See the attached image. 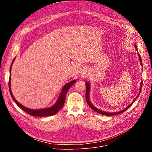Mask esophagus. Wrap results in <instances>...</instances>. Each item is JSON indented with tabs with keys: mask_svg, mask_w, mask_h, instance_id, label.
I'll list each match as a JSON object with an SVG mask.
<instances>
[{
	"mask_svg": "<svg viewBox=\"0 0 152 152\" xmlns=\"http://www.w3.org/2000/svg\"><path fill=\"white\" fill-rule=\"evenodd\" d=\"M88 72L85 69L83 70H82V72H81V76H83V77H86L88 76Z\"/></svg>",
	"mask_w": 152,
	"mask_h": 152,
	"instance_id": "obj_1",
	"label": "esophagus"
}]
</instances>
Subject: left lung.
Returning a JSON list of instances; mask_svg holds the SVG:
<instances>
[{
  "label": "left lung",
  "mask_w": 152,
  "mask_h": 152,
  "mask_svg": "<svg viewBox=\"0 0 152 152\" xmlns=\"http://www.w3.org/2000/svg\"><path fill=\"white\" fill-rule=\"evenodd\" d=\"M135 48L137 51H138L137 47L136 45H135ZM138 54L140 61L141 64V66H142V61H141V56H140V54H139L138 52ZM142 82L141 81V86H140V93H139L138 96L133 100V102H132V103H131L128 106H127V107L125 108V109H124L123 110H122V111H119V112H116V113H106V112L103 111H102V110H99L98 108H97V107H96L95 106H94L91 103V102H90V99H89V93H90V83H89L88 82H86L85 83V85H86V94H85V95H86V96H85V97H86V102H87L88 104L89 105V106L91 108V109L93 110L94 111H96V112L97 113H99V114H102V115H108V116L117 115V114H120V113H122L124 112L126 110H127L128 109V108L134 103V102L136 100V99L138 98V97L139 96V95H140V92H141V89H142Z\"/></svg>",
  "instance_id": "obj_1"
}]
</instances>
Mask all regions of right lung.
Instances as JSON below:
<instances>
[{
	"instance_id": "right-lung-1",
	"label": "right lung",
	"mask_w": 152,
	"mask_h": 152,
	"mask_svg": "<svg viewBox=\"0 0 152 152\" xmlns=\"http://www.w3.org/2000/svg\"><path fill=\"white\" fill-rule=\"evenodd\" d=\"M14 61V59H13V61L12 62V64L11 65L10 67V79H9V90L10 92V94L13 99V100L15 102V103L17 104V105L21 108V110H23L25 112L28 113V114L32 115V116H35V117H48V116H51L56 114L61 109L62 107L63 106L64 102H65V99H66V94L69 90V88L71 87V86L76 82V80H73L67 83H66L64 86L63 88L62 89V91L60 93V95L55 103V104H53L52 106L48 107V108H44V109H40V110H32L29 109V108H28L21 104L19 103L17 100L14 98L13 96L11 90V67L12 65L13 64V62Z\"/></svg>"
}]
</instances>
